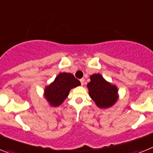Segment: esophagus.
I'll return each mask as SVG.
<instances>
[{"label":"esophagus","instance_id":"1","mask_svg":"<svg viewBox=\"0 0 153 153\" xmlns=\"http://www.w3.org/2000/svg\"><path fill=\"white\" fill-rule=\"evenodd\" d=\"M79 81H80L81 85H83V84H84V82H85L84 78H82V79H79Z\"/></svg>","mask_w":153,"mask_h":153}]
</instances>
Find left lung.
Returning <instances> with one entry per match:
<instances>
[{
	"instance_id": "8db88e82",
	"label": "left lung",
	"mask_w": 153,
	"mask_h": 153,
	"mask_svg": "<svg viewBox=\"0 0 153 153\" xmlns=\"http://www.w3.org/2000/svg\"><path fill=\"white\" fill-rule=\"evenodd\" d=\"M89 94L100 108L113 106L117 100V88L103 79L100 74H93L87 84Z\"/></svg>"
}]
</instances>
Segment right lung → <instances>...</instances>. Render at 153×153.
Here are the masks:
<instances>
[{"instance_id": "add662e5", "label": "right lung", "mask_w": 153, "mask_h": 153, "mask_svg": "<svg viewBox=\"0 0 153 153\" xmlns=\"http://www.w3.org/2000/svg\"><path fill=\"white\" fill-rule=\"evenodd\" d=\"M80 82L73 74H60L54 82L45 89V97L51 106H58L67 98L70 89L79 86Z\"/></svg>"}]
</instances>
